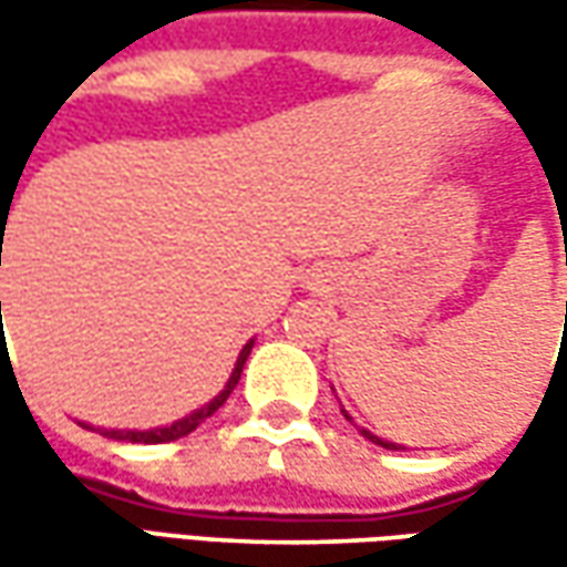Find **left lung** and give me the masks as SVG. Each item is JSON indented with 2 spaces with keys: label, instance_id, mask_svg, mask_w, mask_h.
Segmentation results:
<instances>
[{
  "label": "left lung",
  "instance_id": "left-lung-1",
  "mask_svg": "<svg viewBox=\"0 0 567 567\" xmlns=\"http://www.w3.org/2000/svg\"><path fill=\"white\" fill-rule=\"evenodd\" d=\"M556 207H558V202H556ZM567 249V246H565ZM567 255V251H565ZM340 413H343V416H347V420H350V423H353V416H350V413H347V410H340ZM362 435H365V439H369V442H375V445H381V447H391V451H406V447L403 445H394V442H384V439H379V435H372V432H365V429H360Z\"/></svg>",
  "mask_w": 567,
  "mask_h": 567
}]
</instances>
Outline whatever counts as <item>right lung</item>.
Instances as JSON below:
<instances>
[{
  "label": "right lung",
  "instance_id": "add662e5",
  "mask_svg": "<svg viewBox=\"0 0 567 567\" xmlns=\"http://www.w3.org/2000/svg\"><path fill=\"white\" fill-rule=\"evenodd\" d=\"M0 249H2V239H0ZM2 309V306H0ZM251 343L255 340H249L243 350H239V357H236V365H233V372H229L227 384H224V391L214 398L210 403H205L202 410H195V413H188V416H183V420H176L173 425H161V429H94V425L81 423L84 429H91V432H103L106 439H120V442H142V445H164V442H176V439H186L188 432H195L198 425L205 423L207 416H214L224 403H227V398L233 394V388L239 384V375H243V365H246V360H249L251 353Z\"/></svg>",
  "mask_w": 567,
  "mask_h": 567
}]
</instances>
